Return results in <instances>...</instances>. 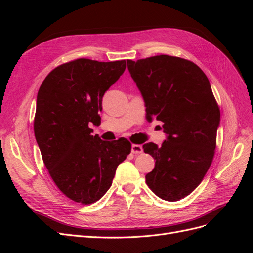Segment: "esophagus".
<instances>
[{"label": "esophagus", "instance_id": "1", "mask_svg": "<svg viewBox=\"0 0 253 253\" xmlns=\"http://www.w3.org/2000/svg\"><path fill=\"white\" fill-rule=\"evenodd\" d=\"M133 154H140V153H142L143 149L140 144H132V149H131Z\"/></svg>", "mask_w": 253, "mask_h": 253}]
</instances>
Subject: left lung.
<instances>
[{
	"instance_id": "1",
	"label": "left lung",
	"mask_w": 253,
	"mask_h": 253,
	"mask_svg": "<svg viewBox=\"0 0 253 253\" xmlns=\"http://www.w3.org/2000/svg\"><path fill=\"white\" fill-rule=\"evenodd\" d=\"M126 63L143 98L145 118L162 121L166 134L160 147L142 145L156 160L145 181L162 200L179 201L200 185L214 156L220 113L210 82L196 64L177 57Z\"/></svg>"
}]
</instances>
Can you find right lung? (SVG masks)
<instances>
[{
    "instance_id": "obj_1",
    "label": "right lung",
    "mask_w": 253,
    "mask_h": 253,
    "mask_svg": "<svg viewBox=\"0 0 253 253\" xmlns=\"http://www.w3.org/2000/svg\"><path fill=\"white\" fill-rule=\"evenodd\" d=\"M126 67V60L78 59L51 71L38 91L34 129L44 165L62 193L77 203L100 200L131 152L126 138L103 141L89 128L100 125L103 95Z\"/></svg>"
}]
</instances>
